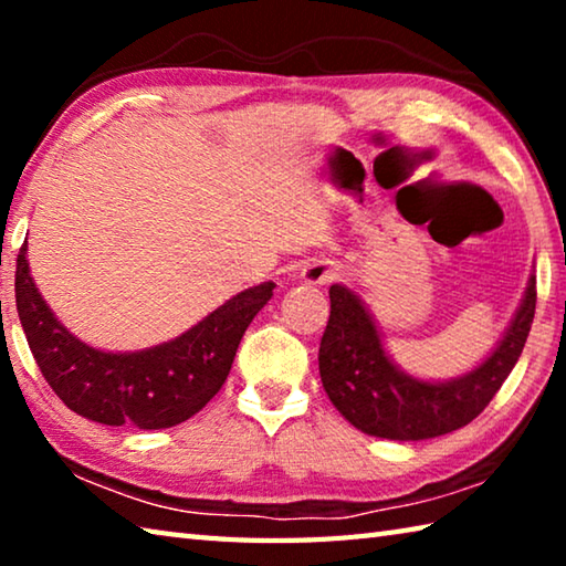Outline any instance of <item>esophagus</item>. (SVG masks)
I'll list each match as a JSON object with an SVG mask.
<instances>
[{"label":"esophagus","mask_w":566,"mask_h":566,"mask_svg":"<svg viewBox=\"0 0 566 566\" xmlns=\"http://www.w3.org/2000/svg\"><path fill=\"white\" fill-rule=\"evenodd\" d=\"M300 276L304 284H312V286L327 284L334 280V276H337V266H334L332 262H310L302 266Z\"/></svg>","instance_id":"obj_1"}]
</instances>
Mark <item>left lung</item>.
<instances>
[{"mask_svg":"<svg viewBox=\"0 0 566 566\" xmlns=\"http://www.w3.org/2000/svg\"><path fill=\"white\" fill-rule=\"evenodd\" d=\"M536 280L530 274L520 306L494 349L464 375L421 379L391 359L385 337L347 284H332V312L319 344L322 387L339 415L364 434L419 442L454 432L490 405L530 337Z\"/></svg>","mask_w":566,"mask_h":566,"instance_id":"1","label":"left lung"}]
</instances>
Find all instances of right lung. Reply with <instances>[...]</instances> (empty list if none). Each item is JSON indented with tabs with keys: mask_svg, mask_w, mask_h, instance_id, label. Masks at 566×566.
<instances>
[{
	"mask_svg": "<svg viewBox=\"0 0 566 566\" xmlns=\"http://www.w3.org/2000/svg\"><path fill=\"white\" fill-rule=\"evenodd\" d=\"M274 282L234 294L179 337L137 352H104L82 342L44 302L19 249L17 312L44 379L66 407L107 427L167 429L195 417L232 369L239 342L272 300Z\"/></svg>",
	"mask_w": 566,
	"mask_h": 566,
	"instance_id": "1",
	"label": "right lung"
}]
</instances>
